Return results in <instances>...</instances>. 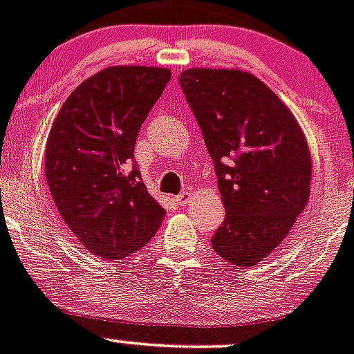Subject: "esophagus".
<instances>
[{
	"label": "esophagus",
	"mask_w": 354,
	"mask_h": 354,
	"mask_svg": "<svg viewBox=\"0 0 354 354\" xmlns=\"http://www.w3.org/2000/svg\"><path fill=\"white\" fill-rule=\"evenodd\" d=\"M189 198H191V193H187V191H183L179 196H175V201H177L179 205H186L187 201H189Z\"/></svg>",
	"instance_id": "34e87169"
}]
</instances>
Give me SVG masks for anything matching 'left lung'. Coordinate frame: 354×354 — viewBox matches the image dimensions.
<instances>
[{
  "instance_id": "obj_1",
  "label": "left lung",
  "mask_w": 354,
  "mask_h": 354,
  "mask_svg": "<svg viewBox=\"0 0 354 354\" xmlns=\"http://www.w3.org/2000/svg\"><path fill=\"white\" fill-rule=\"evenodd\" d=\"M179 80L225 208L210 243L224 261L250 268L271 255L308 205L313 165L304 132L247 71L193 67Z\"/></svg>"
}]
</instances>
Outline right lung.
<instances>
[{"label": "right lung", "mask_w": 354, "mask_h": 354, "mask_svg": "<svg viewBox=\"0 0 354 354\" xmlns=\"http://www.w3.org/2000/svg\"><path fill=\"white\" fill-rule=\"evenodd\" d=\"M170 76L165 67H107L74 90L53 121L46 183L71 233L97 257H127L163 222L165 208L132 160L140 127Z\"/></svg>", "instance_id": "obj_1"}]
</instances>
